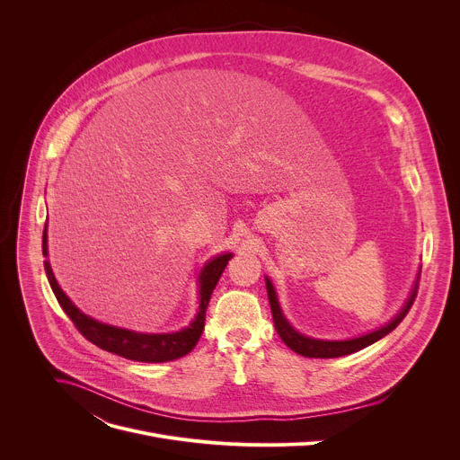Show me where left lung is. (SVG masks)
<instances>
[{
  "instance_id": "obj_1",
  "label": "left lung",
  "mask_w": 460,
  "mask_h": 460,
  "mask_svg": "<svg viewBox=\"0 0 460 460\" xmlns=\"http://www.w3.org/2000/svg\"><path fill=\"white\" fill-rule=\"evenodd\" d=\"M419 275H417V280H415V284L411 288V293H410L408 300L404 302L402 309L395 316H393L385 325H380V327H376V330H373V332H369L366 335L346 339V341H322V339L305 337L300 332H296L295 327L289 323V320L286 318V314L282 313V307H280V302H279V296H277L273 282L266 277V288H268V296H270V304H271L275 330L280 335V339L284 341V344L289 349H293L295 353L302 355V357H309V358H335V357H344V355L357 353V351L371 346L373 342L380 341L387 333H391L402 322V318L408 314V311H410V307H411V304H413V300L417 296Z\"/></svg>"
}]
</instances>
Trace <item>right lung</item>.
Returning <instances> with one entry per match:
<instances>
[{"instance_id": "1", "label": "right lung", "mask_w": 460, "mask_h": 460, "mask_svg": "<svg viewBox=\"0 0 460 460\" xmlns=\"http://www.w3.org/2000/svg\"><path fill=\"white\" fill-rule=\"evenodd\" d=\"M43 256H45V273L49 279V284L52 288V293L56 295L61 309L67 313V316L75 322L78 332L94 346L119 355L128 360L137 362H169L176 360L183 355H187L196 342L200 341V335L204 332L206 323V309L209 304V298L213 295V289L217 288L226 266L233 258V252H222L208 260V264L202 268L199 275V309H196L194 318L190 323L180 332L172 333H138L133 330H125V327H116L111 323H103L100 320L91 318L89 314L82 313L73 300L63 293L59 288L50 261H49V245H47V224L43 229Z\"/></svg>"}]
</instances>
